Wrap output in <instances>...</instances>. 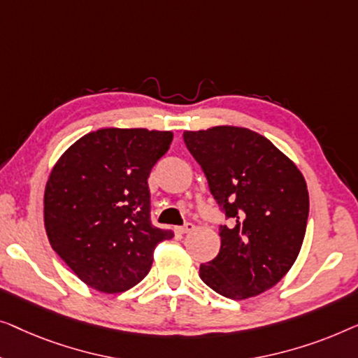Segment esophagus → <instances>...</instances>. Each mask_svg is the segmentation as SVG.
<instances>
[{"mask_svg":"<svg viewBox=\"0 0 358 358\" xmlns=\"http://www.w3.org/2000/svg\"><path fill=\"white\" fill-rule=\"evenodd\" d=\"M194 230V224H191V222H186L185 225H181V227H178V231L180 234H189V231H193Z\"/></svg>","mask_w":358,"mask_h":358,"instance_id":"34e87169","label":"esophagus"}]
</instances>
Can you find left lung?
<instances>
[{"mask_svg": "<svg viewBox=\"0 0 358 358\" xmlns=\"http://www.w3.org/2000/svg\"><path fill=\"white\" fill-rule=\"evenodd\" d=\"M185 144L231 225H220V251L201 264L206 285L231 300L263 294L295 263L308 220L303 175L255 131L215 127L185 131Z\"/></svg>", "mask_w": 358, "mask_h": 358, "instance_id": "obj_1", "label": "left lung"}]
</instances>
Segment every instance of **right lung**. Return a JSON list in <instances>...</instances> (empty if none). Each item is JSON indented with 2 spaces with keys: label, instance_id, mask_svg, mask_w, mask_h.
I'll return each instance as SVG.
<instances>
[{
  "label": "right lung",
  "instance_id": "obj_1",
  "mask_svg": "<svg viewBox=\"0 0 358 358\" xmlns=\"http://www.w3.org/2000/svg\"><path fill=\"white\" fill-rule=\"evenodd\" d=\"M172 131L97 129L55 165L43 198L52 248L95 290L120 294L139 284L157 243L172 230L150 222L148 178L167 152Z\"/></svg>",
  "mask_w": 358,
  "mask_h": 358
}]
</instances>
